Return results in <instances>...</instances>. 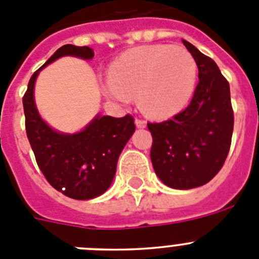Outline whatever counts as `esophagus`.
Instances as JSON below:
<instances>
[{
    "mask_svg": "<svg viewBox=\"0 0 259 259\" xmlns=\"http://www.w3.org/2000/svg\"><path fill=\"white\" fill-rule=\"evenodd\" d=\"M135 123H136L137 128H144L146 125V120L145 119H141V118H136Z\"/></svg>",
    "mask_w": 259,
    "mask_h": 259,
    "instance_id": "esophagus-1",
    "label": "esophagus"
}]
</instances>
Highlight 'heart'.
Returning <instances> with one entry per match:
<instances>
[{
  "instance_id": "1",
  "label": "heart",
  "mask_w": 259,
  "mask_h": 259,
  "mask_svg": "<svg viewBox=\"0 0 259 259\" xmlns=\"http://www.w3.org/2000/svg\"><path fill=\"white\" fill-rule=\"evenodd\" d=\"M197 77V63L184 47L145 45L123 53L110 68L105 91L119 102L137 92L141 109L158 118L187 104Z\"/></svg>"
}]
</instances>
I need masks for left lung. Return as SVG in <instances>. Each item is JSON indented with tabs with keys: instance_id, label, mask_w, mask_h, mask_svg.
<instances>
[{
	"instance_id": "left-lung-1",
	"label": "left lung",
	"mask_w": 259,
	"mask_h": 259,
	"mask_svg": "<svg viewBox=\"0 0 259 259\" xmlns=\"http://www.w3.org/2000/svg\"><path fill=\"white\" fill-rule=\"evenodd\" d=\"M198 67V84L183 111L161 123H148L153 137L150 159L170 188L192 189L221 171L230 152L233 110L230 84L210 57L183 40Z\"/></svg>"
}]
</instances>
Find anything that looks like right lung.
Here are the masks:
<instances>
[{
  "label": "right lung",
  "instance_id": "obj_1",
  "mask_svg": "<svg viewBox=\"0 0 259 259\" xmlns=\"http://www.w3.org/2000/svg\"><path fill=\"white\" fill-rule=\"evenodd\" d=\"M63 56L92 59L89 47L63 45L29 79L23 96L26 131L36 162L53 188L74 200H91L109 189L118 158L135 132L134 116L97 115L83 131L67 135L54 131L41 119L35 100V81L45 66Z\"/></svg>",
  "mask_w": 259,
  "mask_h": 259
}]
</instances>
